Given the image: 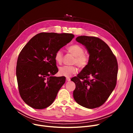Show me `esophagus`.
I'll list each match as a JSON object with an SVG mask.
<instances>
[{
  "label": "esophagus",
  "mask_w": 133,
  "mask_h": 133,
  "mask_svg": "<svg viewBox=\"0 0 133 133\" xmlns=\"http://www.w3.org/2000/svg\"><path fill=\"white\" fill-rule=\"evenodd\" d=\"M71 80V79L69 78H66V81H69Z\"/></svg>",
  "instance_id": "1"
}]
</instances>
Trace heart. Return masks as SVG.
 I'll return each mask as SVG.
<instances>
[{
	"instance_id": "obj_1",
	"label": "heart",
	"mask_w": 133,
	"mask_h": 133,
	"mask_svg": "<svg viewBox=\"0 0 133 133\" xmlns=\"http://www.w3.org/2000/svg\"><path fill=\"white\" fill-rule=\"evenodd\" d=\"M67 51L71 53L75 58L73 61V64H76L80 67H85L88 64L89 57L87 54L84 53L83 48L77 44L69 46ZM54 60L59 65H61L63 60V54L61 50H58L54 55ZM78 72V68L75 66L62 67L59 69V73L60 75L69 77Z\"/></svg>"
}]
</instances>
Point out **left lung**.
Returning <instances> with one entry per match:
<instances>
[{
    "label": "left lung",
    "mask_w": 133,
    "mask_h": 133,
    "mask_svg": "<svg viewBox=\"0 0 133 133\" xmlns=\"http://www.w3.org/2000/svg\"><path fill=\"white\" fill-rule=\"evenodd\" d=\"M76 40L85 46L89 60L77 76L71 79L76 86L74 99L85 108L99 107L106 102L116 86V58L108 45L98 38L83 36L78 37Z\"/></svg>",
    "instance_id": "left-lung-1"
}]
</instances>
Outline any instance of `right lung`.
Instances as JSON below:
<instances>
[{
    "label": "right lung",
    "instance_id": "right-lung-1",
    "mask_svg": "<svg viewBox=\"0 0 133 133\" xmlns=\"http://www.w3.org/2000/svg\"><path fill=\"white\" fill-rule=\"evenodd\" d=\"M74 37L71 33L42 32L21 51L16 67L19 91L23 101L32 108L50 106L65 83V76H54L58 72L54 55Z\"/></svg>",
    "mask_w": 133,
    "mask_h": 133
}]
</instances>
